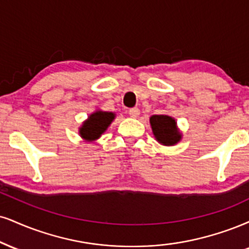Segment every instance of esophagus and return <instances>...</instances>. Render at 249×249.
<instances>
[{
  "instance_id": "obj_1",
  "label": "esophagus",
  "mask_w": 249,
  "mask_h": 249,
  "mask_svg": "<svg viewBox=\"0 0 249 249\" xmlns=\"http://www.w3.org/2000/svg\"><path fill=\"white\" fill-rule=\"evenodd\" d=\"M140 113V110L138 109V107H132V109H130V111H128V115H130L132 118H137L138 116H139Z\"/></svg>"
}]
</instances>
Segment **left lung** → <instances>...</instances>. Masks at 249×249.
I'll return each instance as SVG.
<instances>
[{
	"instance_id": "left-lung-1",
	"label": "left lung",
	"mask_w": 249,
	"mask_h": 249,
	"mask_svg": "<svg viewBox=\"0 0 249 249\" xmlns=\"http://www.w3.org/2000/svg\"><path fill=\"white\" fill-rule=\"evenodd\" d=\"M155 140L164 146H174L181 142L182 133L175 118L168 115H153L149 118Z\"/></svg>"
}]
</instances>
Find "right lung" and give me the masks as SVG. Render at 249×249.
<instances>
[{"instance_id": "obj_1", "label": "right lung", "mask_w": 249, "mask_h": 249, "mask_svg": "<svg viewBox=\"0 0 249 249\" xmlns=\"http://www.w3.org/2000/svg\"><path fill=\"white\" fill-rule=\"evenodd\" d=\"M116 118L113 112L102 111L97 109L88 116V118L79 127V134L85 142H92L101 138Z\"/></svg>"}]
</instances>
